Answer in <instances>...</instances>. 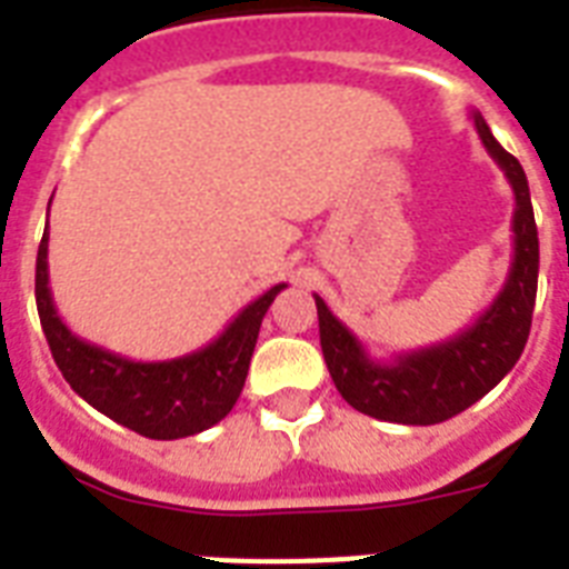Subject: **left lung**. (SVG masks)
Here are the masks:
<instances>
[{
	"label": "left lung",
	"mask_w": 569,
	"mask_h": 569,
	"mask_svg": "<svg viewBox=\"0 0 569 569\" xmlns=\"http://www.w3.org/2000/svg\"><path fill=\"white\" fill-rule=\"evenodd\" d=\"M481 144L493 156L513 189V259L502 292L467 330L446 342L372 360L363 342L316 298L321 355L339 396L366 416L398 425H437L485 398L520 360L538 298V223L522 164L493 138L485 118L472 111Z\"/></svg>",
	"instance_id": "1"
}]
</instances>
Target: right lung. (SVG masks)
Segmentation results:
<instances>
[{
    "mask_svg": "<svg viewBox=\"0 0 569 569\" xmlns=\"http://www.w3.org/2000/svg\"><path fill=\"white\" fill-rule=\"evenodd\" d=\"M49 223V221H47ZM49 227L38 248L34 298L52 360L73 392L100 413L150 440H180L212 428L239 401L259 325L286 283L250 301L209 346L162 363H138L76 337L49 292Z\"/></svg>",
    "mask_w": 569,
    "mask_h": 569,
    "instance_id": "obj_1",
    "label": "right lung"
}]
</instances>
